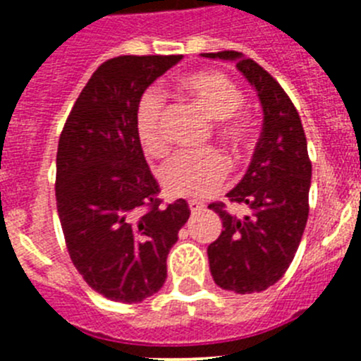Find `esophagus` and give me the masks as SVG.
<instances>
[{
  "mask_svg": "<svg viewBox=\"0 0 361 361\" xmlns=\"http://www.w3.org/2000/svg\"><path fill=\"white\" fill-rule=\"evenodd\" d=\"M188 206H190L191 213H199L204 209V204L199 202V200H190V202H188Z\"/></svg>",
  "mask_w": 361,
  "mask_h": 361,
  "instance_id": "esophagus-1",
  "label": "esophagus"
}]
</instances>
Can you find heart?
I'll list each match as a JSON object with an SVG mask.
<instances>
[{
	"instance_id": "1",
	"label": "heart",
	"mask_w": 361,
	"mask_h": 361,
	"mask_svg": "<svg viewBox=\"0 0 361 361\" xmlns=\"http://www.w3.org/2000/svg\"><path fill=\"white\" fill-rule=\"evenodd\" d=\"M180 88L190 95L212 119L220 121V137L233 148L245 145L251 135L250 117L238 111L242 92L224 73L204 70L180 79ZM164 103L155 90L142 95L137 108V137L148 155H161L168 148L162 126ZM229 166L219 152H178L162 164L159 177L164 190L173 197H208L228 178Z\"/></svg>"
}]
</instances>
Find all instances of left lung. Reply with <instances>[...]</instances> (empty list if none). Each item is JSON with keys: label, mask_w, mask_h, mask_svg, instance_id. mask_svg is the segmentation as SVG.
Returning a JSON list of instances; mask_svg holds the SVG:
<instances>
[{"label": "left lung", "mask_w": 361, "mask_h": 361, "mask_svg": "<svg viewBox=\"0 0 361 361\" xmlns=\"http://www.w3.org/2000/svg\"><path fill=\"white\" fill-rule=\"evenodd\" d=\"M202 56L235 63L262 104V132L250 168L228 193L251 213L237 216L222 202L209 204L224 229L208 245L209 271L219 288L260 293L288 271L307 224L311 161L304 126L282 86L253 59L235 50Z\"/></svg>", "instance_id": "1"}]
</instances>
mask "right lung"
Returning a JSON list of instances; mask_svg holds the SVG:
<instances>
[{"label":"right lung","instance_id":"add662e5","mask_svg":"<svg viewBox=\"0 0 361 361\" xmlns=\"http://www.w3.org/2000/svg\"><path fill=\"white\" fill-rule=\"evenodd\" d=\"M183 56H119L99 66L65 123L56 200L68 255L104 298L137 304L166 280V258L190 219L184 199L162 208L137 137L149 85Z\"/></svg>","mask_w":361,"mask_h":361}]
</instances>
